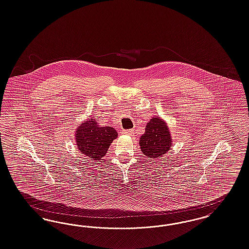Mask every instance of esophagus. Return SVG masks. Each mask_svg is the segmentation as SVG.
Wrapping results in <instances>:
<instances>
[{"label": "esophagus", "mask_w": 249, "mask_h": 249, "mask_svg": "<svg viewBox=\"0 0 249 249\" xmlns=\"http://www.w3.org/2000/svg\"><path fill=\"white\" fill-rule=\"evenodd\" d=\"M122 134H124V135L133 136L135 133H134V130H133V129H127V130H123V131H122Z\"/></svg>", "instance_id": "obj_1"}]
</instances>
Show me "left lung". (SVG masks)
<instances>
[{"instance_id":"obj_1","label":"left lung","mask_w":249,"mask_h":249,"mask_svg":"<svg viewBox=\"0 0 249 249\" xmlns=\"http://www.w3.org/2000/svg\"><path fill=\"white\" fill-rule=\"evenodd\" d=\"M173 145V139L165 121L160 117H152L140 138V147L148 158H161Z\"/></svg>"}]
</instances>
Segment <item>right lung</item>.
<instances>
[{"instance_id": "add662e5", "label": "right lung", "mask_w": 249, "mask_h": 249, "mask_svg": "<svg viewBox=\"0 0 249 249\" xmlns=\"http://www.w3.org/2000/svg\"><path fill=\"white\" fill-rule=\"evenodd\" d=\"M75 144L80 152L92 160L103 158L118 132L112 127H101L95 119L81 123L75 130Z\"/></svg>"}]
</instances>
